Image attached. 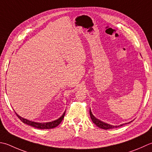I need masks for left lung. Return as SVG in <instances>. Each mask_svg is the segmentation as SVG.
I'll return each instance as SVG.
<instances>
[{
	"mask_svg": "<svg viewBox=\"0 0 152 152\" xmlns=\"http://www.w3.org/2000/svg\"><path fill=\"white\" fill-rule=\"evenodd\" d=\"M90 115L91 120H92V121H93V123L95 124H96V126H97L99 128H101V129H105V130L112 129H115V128H117V127L122 126L123 125H124V124H121V125L117 126H113V125H111V124H109L107 123H103V122L99 121V119H97V118H96V117H94L93 114H92L91 111V109L90 110Z\"/></svg>",
	"mask_w": 152,
	"mask_h": 152,
	"instance_id": "8db88e82",
	"label": "left lung"
}]
</instances>
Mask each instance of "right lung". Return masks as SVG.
<instances>
[{"instance_id":"right-lung-1","label":"right lung","mask_w":152,"mask_h":152,"mask_svg":"<svg viewBox=\"0 0 152 152\" xmlns=\"http://www.w3.org/2000/svg\"><path fill=\"white\" fill-rule=\"evenodd\" d=\"M65 113H66V111H65L63 113V115H62L60 118H58L57 120L52 121V122H49V123H35V122H33L31 121L27 120V119H26V118H23L22 117H20V116L18 115L16 113H15L16 114L17 117H18L23 123L27 124H28V125H30L31 126H33L34 128H37V129H53V128H55L56 126H57L58 124L61 123L62 121L63 120V118L64 117Z\"/></svg>"}]
</instances>
